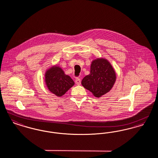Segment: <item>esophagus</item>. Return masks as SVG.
<instances>
[{"label":"esophagus","mask_w":158,"mask_h":158,"mask_svg":"<svg viewBox=\"0 0 158 158\" xmlns=\"http://www.w3.org/2000/svg\"><path fill=\"white\" fill-rule=\"evenodd\" d=\"M75 83H76V84L77 85H80V84H81V80L80 79V78H77L76 79H75Z\"/></svg>","instance_id":"obj_1"}]
</instances>
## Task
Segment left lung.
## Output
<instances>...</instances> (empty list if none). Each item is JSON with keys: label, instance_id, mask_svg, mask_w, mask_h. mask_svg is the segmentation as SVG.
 Wrapping results in <instances>:
<instances>
[{"label": "left lung", "instance_id": "obj_1", "mask_svg": "<svg viewBox=\"0 0 158 158\" xmlns=\"http://www.w3.org/2000/svg\"><path fill=\"white\" fill-rule=\"evenodd\" d=\"M114 68L106 59H94L91 62L90 74L84 77L81 84L96 98L102 97L111 90L116 81Z\"/></svg>", "mask_w": 158, "mask_h": 158}]
</instances>
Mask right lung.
Segmentation results:
<instances>
[{
	"mask_svg": "<svg viewBox=\"0 0 158 158\" xmlns=\"http://www.w3.org/2000/svg\"><path fill=\"white\" fill-rule=\"evenodd\" d=\"M44 81L48 90L58 97L64 95L75 84L72 78L56 65L46 71Z\"/></svg>",
	"mask_w": 158,
	"mask_h": 158,
	"instance_id": "add662e5",
	"label": "right lung"
}]
</instances>
